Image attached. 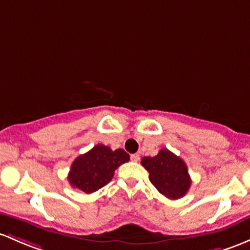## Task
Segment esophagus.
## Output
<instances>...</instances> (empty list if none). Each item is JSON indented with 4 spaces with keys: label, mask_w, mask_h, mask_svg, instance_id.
<instances>
[{
    "label": "esophagus",
    "mask_w": 250,
    "mask_h": 250,
    "mask_svg": "<svg viewBox=\"0 0 250 250\" xmlns=\"http://www.w3.org/2000/svg\"><path fill=\"white\" fill-rule=\"evenodd\" d=\"M130 159L133 160V162H139V159H140V154L138 153H134L130 156Z\"/></svg>",
    "instance_id": "34e87169"
}]
</instances>
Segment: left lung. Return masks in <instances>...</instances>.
I'll list each match as a JSON object with an SVG mask.
<instances>
[{"label": "left lung", "mask_w": 250, "mask_h": 250, "mask_svg": "<svg viewBox=\"0 0 250 250\" xmlns=\"http://www.w3.org/2000/svg\"><path fill=\"white\" fill-rule=\"evenodd\" d=\"M141 164L149 172L152 185L167 198L172 200L182 198L190 188L187 165L169 149H160L154 157H144Z\"/></svg>", "instance_id": "obj_1"}]
</instances>
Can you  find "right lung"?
Returning <instances> with one entry per match:
<instances>
[{"label": "right lung", "mask_w": 250, "mask_h": 250, "mask_svg": "<svg viewBox=\"0 0 250 250\" xmlns=\"http://www.w3.org/2000/svg\"><path fill=\"white\" fill-rule=\"evenodd\" d=\"M129 160L122 148L112 151L110 147L97 145L73 162L68 181L73 188L91 194L104 187L114 177L115 170Z\"/></svg>", "instance_id": "add662e5"}]
</instances>
